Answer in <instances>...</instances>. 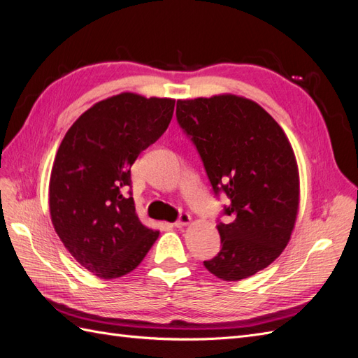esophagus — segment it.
I'll list each match as a JSON object with an SVG mask.
<instances>
[{
	"mask_svg": "<svg viewBox=\"0 0 358 358\" xmlns=\"http://www.w3.org/2000/svg\"><path fill=\"white\" fill-rule=\"evenodd\" d=\"M191 222V215L189 213H182L179 216V220L175 222V227H178V229H180V227H185Z\"/></svg>",
	"mask_w": 358,
	"mask_h": 358,
	"instance_id": "obj_1",
	"label": "esophagus"
}]
</instances>
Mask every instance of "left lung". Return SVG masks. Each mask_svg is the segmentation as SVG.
Segmentation results:
<instances>
[{
  "instance_id": "8db88e82",
  "label": "left lung",
  "mask_w": 358,
  "mask_h": 358,
  "mask_svg": "<svg viewBox=\"0 0 358 358\" xmlns=\"http://www.w3.org/2000/svg\"><path fill=\"white\" fill-rule=\"evenodd\" d=\"M176 116L196 145L215 194L230 199L216 229L221 251L204 267L241 280L272 264L294 230L300 178L280 125L255 101L234 94L178 100Z\"/></svg>"
}]
</instances>
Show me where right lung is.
Returning <instances> with one entry per match:
<instances>
[{
    "instance_id": "obj_1",
    "label": "right lung",
    "mask_w": 358,
    "mask_h": 358,
    "mask_svg": "<svg viewBox=\"0 0 358 358\" xmlns=\"http://www.w3.org/2000/svg\"><path fill=\"white\" fill-rule=\"evenodd\" d=\"M173 99L121 92L95 103L70 127L49 180L50 220L76 262L103 279L142 263L159 231L148 229L127 189L138 154L166 131Z\"/></svg>"
}]
</instances>
